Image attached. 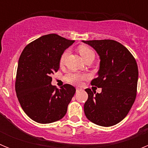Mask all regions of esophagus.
I'll list each match as a JSON object with an SVG mask.
<instances>
[{"label": "esophagus", "mask_w": 148, "mask_h": 148, "mask_svg": "<svg viewBox=\"0 0 148 148\" xmlns=\"http://www.w3.org/2000/svg\"><path fill=\"white\" fill-rule=\"evenodd\" d=\"M81 90H82V89L79 88V87H76V91H77V92H78V91H80Z\"/></svg>", "instance_id": "obj_1"}]
</instances>
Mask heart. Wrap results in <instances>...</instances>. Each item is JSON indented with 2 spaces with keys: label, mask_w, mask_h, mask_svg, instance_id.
Masks as SVG:
<instances>
[{
  "label": "heart",
  "mask_w": 148,
  "mask_h": 148,
  "mask_svg": "<svg viewBox=\"0 0 148 148\" xmlns=\"http://www.w3.org/2000/svg\"><path fill=\"white\" fill-rule=\"evenodd\" d=\"M78 50L79 54H80L81 56L82 57V58L86 57V56H87V55L90 54V53H93L92 49H90L88 47L84 45L79 46L78 48ZM66 56H67V51H65L64 53L61 55V58H60V63H61V64H62V63L64 61ZM87 78V75H82V74H80V73H68L67 75H66V76H65V79H66V82H70V83L72 84H79L82 82V80L86 79Z\"/></svg>",
  "instance_id": "obj_1"
}]
</instances>
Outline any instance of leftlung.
<instances>
[{
  "label": "left lung",
  "mask_w": 148,
  "mask_h": 148,
  "mask_svg": "<svg viewBox=\"0 0 148 148\" xmlns=\"http://www.w3.org/2000/svg\"><path fill=\"white\" fill-rule=\"evenodd\" d=\"M82 41L99 56L98 77L91 84L101 88V93L86 89L88 99L84 106V113L95 125L113 126L126 117L135 101L138 76L136 61L130 51L116 40Z\"/></svg>",
  "instance_id": "obj_1"
}]
</instances>
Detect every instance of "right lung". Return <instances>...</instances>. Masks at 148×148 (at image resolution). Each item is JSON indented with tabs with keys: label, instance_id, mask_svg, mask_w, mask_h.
Returning a JSON list of instances; mask_svg holds the SVG:
<instances>
[{
	"label": "right lung",
	"instance_id": "right-lung-1",
	"mask_svg": "<svg viewBox=\"0 0 148 148\" xmlns=\"http://www.w3.org/2000/svg\"><path fill=\"white\" fill-rule=\"evenodd\" d=\"M74 42L49 34L29 44L21 55L15 91L23 110L36 122H54L66 113L75 88L67 84L56 88L51 76L59 70L61 55Z\"/></svg>",
	"mask_w": 148,
	"mask_h": 148
}]
</instances>
